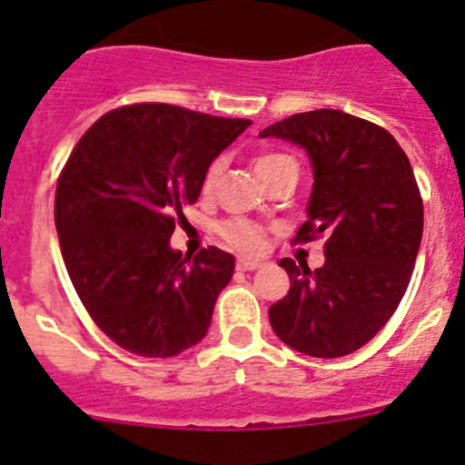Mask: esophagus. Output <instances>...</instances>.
Masks as SVG:
<instances>
[{
    "label": "esophagus",
    "mask_w": 465,
    "mask_h": 465,
    "mask_svg": "<svg viewBox=\"0 0 465 465\" xmlns=\"http://www.w3.org/2000/svg\"><path fill=\"white\" fill-rule=\"evenodd\" d=\"M262 267L261 261H252V259H238V270L242 272H252V270H259Z\"/></svg>",
    "instance_id": "obj_1"
}]
</instances>
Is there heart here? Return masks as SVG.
I'll return each mask as SVG.
<instances>
[{
  "instance_id": "heart-1",
  "label": "heart",
  "mask_w": 465,
  "mask_h": 465,
  "mask_svg": "<svg viewBox=\"0 0 465 465\" xmlns=\"http://www.w3.org/2000/svg\"><path fill=\"white\" fill-rule=\"evenodd\" d=\"M285 162H294V159L283 153H261L259 157L254 159V171L256 175L261 177L262 173L272 171V168L281 166V163ZM220 171H223V159H215L203 180L204 195H209L211 191H213ZM220 236L224 238V242H227L229 247H233V250L238 252H245V254H256V252H261L262 245H265V233H262V229L247 223V220H227V223H223V227H220Z\"/></svg>"
}]
</instances>
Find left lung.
Segmentation results:
<instances>
[{
  "label": "left lung",
  "instance_id": "1",
  "mask_svg": "<svg viewBox=\"0 0 465 465\" xmlns=\"http://www.w3.org/2000/svg\"><path fill=\"white\" fill-rule=\"evenodd\" d=\"M259 137L306 150L312 166L299 241L326 236L315 272L279 261L290 290L270 308L276 337L312 358H341L367 344L396 312L423 238V200L396 139L340 110L302 112Z\"/></svg>",
  "mask_w": 465,
  "mask_h": 465
}]
</instances>
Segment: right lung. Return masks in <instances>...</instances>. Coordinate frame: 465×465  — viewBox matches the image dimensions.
<instances>
[{
    "mask_svg": "<svg viewBox=\"0 0 465 465\" xmlns=\"http://www.w3.org/2000/svg\"><path fill=\"white\" fill-rule=\"evenodd\" d=\"M252 125L166 103L103 114L83 134L55 189V229L69 279L96 326L143 358H173L206 335L232 254L193 261L171 247L211 162Z\"/></svg>",
    "mask_w": 465,
    "mask_h": 465,
    "instance_id": "add662e5",
    "label": "right lung"
}]
</instances>
